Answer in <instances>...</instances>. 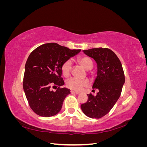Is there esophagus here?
Here are the masks:
<instances>
[{
	"instance_id": "1",
	"label": "esophagus",
	"mask_w": 147,
	"mask_h": 147,
	"mask_svg": "<svg viewBox=\"0 0 147 147\" xmlns=\"http://www.w3.org/2000/svg\"><path fill=\"white\" fill-rule=\"evenodd\" d=\"M70 92H71V94H79L78 92H76V91H74L72 90L70 91Z\"/></svg>"
}]
</instances>
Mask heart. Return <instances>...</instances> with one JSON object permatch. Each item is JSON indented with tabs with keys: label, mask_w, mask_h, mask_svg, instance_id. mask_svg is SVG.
I'll use <instances>...</instances> for the list:
<instances>
[{
	"label": "heart",
	"mask_w": 147,
	"mask_h": 147,
	"mask_svg": "<svg viewBox=\"0 0 147 147\" xmlns=\"http://www.w3.org/2000/svg\"><path fill=\"white\" fill-rule=\"evenodd\" d=\"M78 63L86 70H91L93 67L92 60L87 56L79 57L77 59ZM72 69V62L70 60H67L61 66L62 74L65 77H67L71 72ZM88 85V82L85 80H79L75 78H71L66 82V86L67 88L74 91H80L83 87Z\"/></svg>",
	"instance_id": "1"
}]
</instances>
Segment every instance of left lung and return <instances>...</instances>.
<instances>
[{
  "mask_svg": "<svg viewBox=\"0 0 147 147\" xmlns=\"http://www.w3.org/2000/svg\"><path fill=\"white\" fill-rule=\"evenodd\" d=\"M83 51L97 64V77L92 88L99 92L96 96L87 94L88 101L81 105V109L87 117L100 118L110 112L121 95L125 82L124 71L116 54L109 48H92Z\"/></svg>",
  "mask_w": 147,
  "mask_h": 147,
  "instance_id": "1",
  "label": "left lung"
}]
</instances>
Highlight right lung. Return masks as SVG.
Here are the masks:
<instances>
[{
  "label": "right lung",
  "instance_id": "obj_1",
  "mask_svg": "<svg viewBox=\"0 0 147 147\" xmlns=\"http://www.w3.org/2000/svg\"><path fill=\"white\" fill-rule=\"evenodd\" d=\"M80 51L48 43L35 48L29 56L25 65L23 89L30 107L39 116L50 117L60 112L64 100L70 93L69 89L60 88L64 84L61 66ZM51 85L59 88L51 91Z\"/></svg>",
  "mask_w": 147,
  "mask_h": 147
}]
</instances>
